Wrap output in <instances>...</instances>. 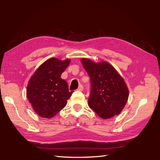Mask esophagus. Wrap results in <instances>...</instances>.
Masks as SVG:
<instances>
[{
	"mask_svg": "<svg viewBox=\"0 0 160 160\" xmlns=\"http://www.w3.org/2000/svg\"><path fill=\"white\" fill-rule=\"evenodd\" d=\"M78 91H83V87L82 84H80L79 87H78Z\"/></svg>",
	"mask_w": 160,
	"mask_h": 160,
	"instance_id": "34e87169",
	"label": "esophagus"
}]
</instances>
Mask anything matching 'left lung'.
Segmentation results:
<instances>
[{
	"label": "left lung",
	"mask_w": 160,
	"mask_h": 160,
	"mask_svg": "<svg viewBox=\"0 0 160 160\" xmlns=\"http://www.w3.org/2000/svg\"><path fill=\"white\" fill-rule=\"evenodd\" d=\"M80 61L91 79L89 107L104 120L120 114L129 95L123 78L105 61L96 63L88 58Z\"/></svg>",
	"instance_id": "obj_1"
}]
</instances>
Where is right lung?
Returning a JSON list of instances; mask_svg holds the SVG:
<instances>
[{
  "label": "right lung",
  "mask_w": 160,
  "mask_h": 160,
  "mask_svg": "<svg viewBox=\"0 0 160 160\" xmlns=\"http://www.w3.org/2000/svg\"><path fill=\"white\" fill-rule=\"evenodd\" d=\"M70 59L52 58L44 62L32 75L27 87V98L40 117L50 119L66 106L73 91L61 78Z\"/></svg>",
  "instance_id": "add662e5"
}]
</instances>
